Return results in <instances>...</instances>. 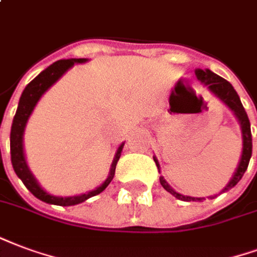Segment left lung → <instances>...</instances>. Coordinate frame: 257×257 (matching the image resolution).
<instances>
[{
    "label": "left lung",
    "mask_w": 257,
    "mask_h": 257,
    "mask_svg": "<svg viewBox=\"0 0 257 257\" xmlns=\"http://www.w3.org/2000/svg\"><path fill=\"white\" fill-rule=\"evenodd\" d=\"M195 75H196L197 80L200 81L201 84H204L207 87V90L210 91L211 94H214L218 98V99L225 103L231 113L234 114V117L237 118L238 123H240L241 128V135H242V151H241L240 161H238V165L235 167L233 176L230 178V181L226 184V187L222 189V191L218 193H223V192H227L229 189H231L233 187H235L238 181H240L244 173L246 172L248 169V165H249V159L252 157V134H250V122L249 118H248V114L245 111L244 106L241 103L240 96L235 92V90L233 88V85L230 84L229 81L225 80L223 77H220L216 73H214L212 70L210 69H196L195 70ZM154 161L157 163L158 170L161 173V166H159V162H158L157 157H154ZM159 181H161V185H162L165 189H166L169 193H172L173 196L178 199V200L182 201H203L206 200L204 197H192V196H185L182 193H178L177 191H174L169 182L165 180V177H159ZM216 197V195L214 196H210L208 199H214Z\"/></svg>",
    "instance_id": "obj_1"
}]
</instances>
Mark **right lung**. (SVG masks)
<instances>
[{
	"label": "right lung",
	"instance_id": "1",
	"mask_svg": "<svg viewBox=\"0 0 257 257\" xmlns=\"http://www.w3.org/2000/svg\"><path fill=\"white\" fill-rule=\"evenodd\" d=\"M87 61H88V58L60 60L56 61L54 64H51L50 66H47L45 70H42L34 80L28 83L27 87L22 92L16 114H15V118H13L12 129H11V159H12L13 170H15L17 177L22 180L23 184L26 185V188L31 192L34 196L39 199V200L45 201V203H49V204H56V206L62 207L75 206V204L83 203L87 199L96 196V195H99L100 192H103L110 182H111V180H113L114 173H115V166H117V162H118L121 153H122L123 144H125L122 143L118 146L117 153L114 155L113 162H111L109 176L100 184L99 187H96L90 192L81 193V195H76V196L62 197L49 193V192L45 191L41 187V184L38 182L35 176L32 174L30 167H28L26 154H24V131H26V126H27L30 115H31L34 109H35V106L38 104L39 99L50 88L51 85L60 80L61 77L65 75L66 72L75 64H84Z\"/></svg>",
	"mask_w": 257,
	"mask_h": 257
}]
</instances>
